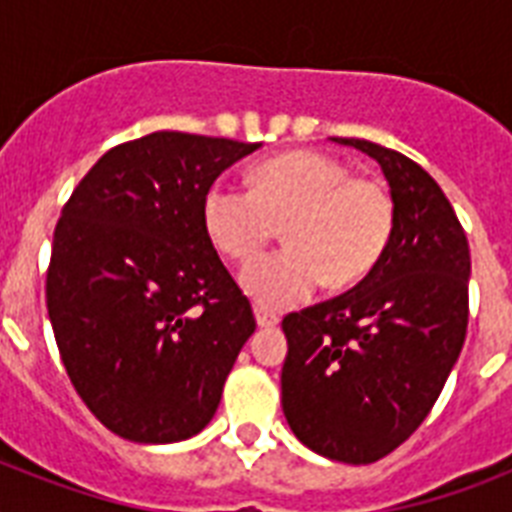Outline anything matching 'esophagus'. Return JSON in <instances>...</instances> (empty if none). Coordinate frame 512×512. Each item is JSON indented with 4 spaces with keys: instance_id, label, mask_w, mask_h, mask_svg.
Instances as JSON below:
<instances>
[{
    "instance_id": "esophagus-1",
    "label": "esophagus",
    "mask_w": 512,
    "mask_h": 512,
    "mask_svg": "<svg viewBox=\"0 0 512 512\" xmlns=\"http://www.w3.org/2000/svg\"><path fill=\"white\" fill-rule=\"evenodd\" d=\"M255 319H257V327H260V329H271V327H276V324H279V319H276L273 313L263 311V308H255Z\"/></svg>"
}]
</instances>
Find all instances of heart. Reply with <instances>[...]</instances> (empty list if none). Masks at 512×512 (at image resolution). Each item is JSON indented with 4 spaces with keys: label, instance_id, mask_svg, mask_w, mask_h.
I'll list each match as a JSON object with an SVG mask.
<instances>
[{
    "label": "heart",
    "instance_id": "heart-1",
    "mask_svg": "<svg viewBox=\"0 0 512 512\" xmlns=\"http://www.w3.org/2000/svg\"><path fill=\"white\" fill-rule=\"evenodd\" d=\"M252 191L217 180L201 199V223L217 252L249 260L284 223L287 247L244 265L241 289L263 311H287L316 292L356 284L393 233V199L372 177L321 151H289L252 170Z\"/></svg>",
    "mask_w": 512,
    "mask_h": 512
}]
</instances>
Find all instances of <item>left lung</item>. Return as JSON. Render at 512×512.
<instances>
[{"label": "left lung", "mask_w": 512, "mask_h": 512, "mask_svg": "<svg viewBox=\"0 0 512 512\" xmlns=\"http://www.w3.org/2000/svg\"><path fill=\"white\" fill-rule=\"evenodd\" d=\"M380 164L393 233L345 295L281 321V406L308 449L369 465L401 446L436 404L468 329L470 249L420 164L372 140L332 138Z\"/></svg>", "instance_id": "left-lung-1"}]
</instances>
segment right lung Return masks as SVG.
<instances>
[{
  "label": "right lung",
  "mask_w": 512,
  "mask_h": 512,
  "mask_svg": "<svg viewBox=\"0 0 512 512\" xmlns=\"http://www.w3.org/2000/svg\"><path fill=\"white\" fill-rule=\"evenodd\" d=\"M263 143L151 132L76 185L52 239L47 311L76 393L111 433L175 444L215 417L255 332L201 199Z\"/></svg>",
  "instance_id": "obj_1"
}]
</instances>
